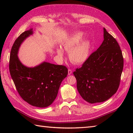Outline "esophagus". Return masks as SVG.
I'll return each mask as SVG.
<instances>
[{"label": "esophagus", "mask_w": 133, "mask_h": 133, "mask_svg": "<svg viewBox=\"0 0 133 133\" xmlns=\"http://www.w3.org/2000/svg\"><path fill=\"white\" fill-rule=\"evenodd\" d=\"M72 70L71 69H69L68 70V75H71L72 74Z\"/></svg>", "instance_id": "34e87169"}]
</instances>
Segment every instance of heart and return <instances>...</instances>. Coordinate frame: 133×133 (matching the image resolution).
Segmentation results:
<instances>
[{"label":"heart","instance_id":"1","mask_svg":"<svg viewBox=\"0 0 133 133\" xmlns=\"http://www.w3.org/2000/svg\"><path fill=\"white\" fill-rule=\"evenodd\" d=\"M84 35L83 32H77L70 36L63 44L64 49L69 52V58L72 63L81 64L88 59L91 50V44L88 40L82 42ZM58 55L63 56V51L61 48L57 49Z\"/></svg>","mask_w":133,"mask_h":133}]
</instances>
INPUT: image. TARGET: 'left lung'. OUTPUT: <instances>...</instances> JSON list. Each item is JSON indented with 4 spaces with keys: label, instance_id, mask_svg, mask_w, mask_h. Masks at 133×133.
I'll list each match as a JSON object with an SVG mask.
<instances>
[{
    "label": "left lung",
    "instance_id": "obj_1",
    "mask_svg": "<svg viewBox=\"0 0 133 133\" xmlns=\"http://www.w3.org/2000/svg\"><path fill=\"white\" fill-rule=\"evenodd\" d=\"M104 40L81 67L73 72L78 91L90 103L102 102L116 93L123 68L119 44L103 28Z\"/></svg>",
    "mask_w": 133,
    "mask_h": 133
}]
</instances>
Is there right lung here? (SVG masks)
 Here are the masks:
<instances>
[{"label":"right lung","mask_w":133,"mask_h":133,"mask_svg":"<svg viewBox=\"0 0 133 133\" xmlns=\"http://www.w3.org/2000/svg\"><path fill=\"white\" fill-rule=\"evenodd\" d=\"M33 34L32 29L26 31L17 38L11 50L9 70L19 94L31 105L46 107L51 105L57 96L61 82L68 74L63 65L44 62L34 67H27L18 57L20 46Z\"/></svg>","instance_id":"right-lung-1"}]
</instances>
